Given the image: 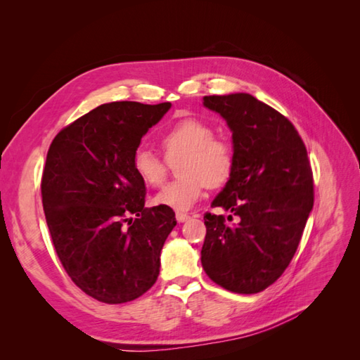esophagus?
<instances>
[{
    "mask_svg": "<svg viewBox=\"0 0 360 360\" xmlns=\"http://www.w3.org/2000/svg\"><path fill=\"white\" fill-rule=\"evenodd\" d=\"M176 219L179 222H184V221L189 219V214L188 213H176Z\"/></svg>",
    "mask_w": 360,
    "mask_h": 360,
    "instance_id": "obj_1",
    "label": "esophagus"
}]
</instances>
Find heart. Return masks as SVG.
<instances>
[{"mask_svg":"<svg viewBox=\"0 0 360 360\" xmlns=\"http://www.w3.org/2000/svg\"><path fill=\"white\" fill-rule=\"evenodd\" d=\"M162 158L146 147L135 150L132 168L147 186L158 188L165 181L168 162L179 163L181 179L168 183L155 204L179 213L189 210L204 193L205 186L217 189L231 179L236 163L233 144L214 136V129L200 118H183L169 126L159 138Z\"/></svg>","mask_w":360,"mask_h":360,"instance_id":"obj_1","label":"heart"}]
</instances>
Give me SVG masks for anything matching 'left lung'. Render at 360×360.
<instances>
[{
  "mask_svg": "<svg viewBox=\"0 0 360 360\" xmlns=\"http://www.w3.org/2000/svg\"><path fill=\"white\" fill-rule=\"evenodd\" d=\"M233 130L231 179L204 214L201 263L214 284L238 294L266 290L296 254L314 205L308 151L290 120L254 96H204Z\"/></svg>",
  "mask_w": 360,
  "mask_h": 360,
  "instance_id": "8db88e82",
  "label": "left lung"
}]
</instances>
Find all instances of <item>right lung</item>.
Here are the masks:
<instances>
[{
    "label": "right lung",
    "instance_id": "1",
    "mask_svg": "<svg viewBox=\"0 0 360 360\" xmlns=\"http://www.w3.org/2000/svg\"><path fill=\"white\" fill-rule=\"evenodd\" d=\"M169 108L101 105L63 127L48 150L41 202L53 248L75 285L99 302L135 300L159 276L176 213L144 207L146 183L132 156Z\"/></svg>",
    "mask_w": 360,
    "mask_h": 360
}]
</instances>
